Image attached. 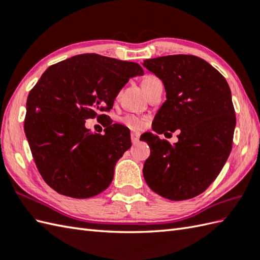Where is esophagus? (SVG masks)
Returning <instances> with one entry per match:
<instances>
[{"label": "esophagus", "instance_id": "esophagus-1", "mask_svg": "<svg viewBox=\"0 0 260 260\" xmlns=\"http://www.w3.org/2000/svg\"><path fill=\"white\" fill-rule=\"evenodd\" d=\"M131 140L133 144H136L137 142L140 140V134L139 133H135V132H132L131 133Z\"/></svg>", "mask_w": 260, "mask_h": 260}]
</instances>
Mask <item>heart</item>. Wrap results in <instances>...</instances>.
Here are the masks:
<instances>
[{"instance_id": "1", "label": "heart", "mask_w": 260, "mask_h": 260, "mask_svg": "<svg viewBox=\"0 0 260 260\" xmlns=\"http://www.w3.org/2000/svg\"><path fill=\"white\" fill-rule=\"evenodd\" d=\"M157 81H159V80L156 78V77H153V76L146 77V78L143 79V81H142L143 89H144V91L146 92L148 88H150L153 84H155V82H157ZM120 121H121V124H124L125 126H127L128 128H132V129H140L143 126V120L139 117H136V116H134V115H125L124 117H121Z\"/></svg>"}]
</instances>
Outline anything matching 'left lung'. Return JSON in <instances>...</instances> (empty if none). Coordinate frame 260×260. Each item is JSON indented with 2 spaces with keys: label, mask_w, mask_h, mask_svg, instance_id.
Here are the masks:
<instances>
[{
  "label": "left lung",
  "mask_w": 260,
  "mask_h": 260,
  "mask_svg": "<svg viewBox=\"0 0 260 260\" xmlns=\"http://www.w3.org/2000/svg\"><path fill=\"white\" fill-rule=\"evenodd\" d=\"M143 66L167 91L153 131L165 136L179 131L174 145L152 133L141 136L151 148L144 179L169 200L194 198L219 175L233 148L236 115L229 85L217 69L192 54L147 59Z\"/></svg>",
  "instance_id": "obj_1"
}]
</instances>
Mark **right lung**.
Listing matches in <instances>:
<instances>
[{
    "label": "right lung",
    "instance_id": "1",
    "mask_svg": "<svg viewBox=\"0 0 260 260\" xmlns=\"http://www.w3.org/2000/svg\"><path fill=\"white\" fill-rule=\"evenodd\" d=\"M139 63L85 53L50 66L26 99L24 132L39 173L66 197L87 199L106 190L116 162L131 147L127 127L105 113L129 78L143 75ZM97 118L104 135L84 126Z\"/></svg>",
    "mask_w": 260,
    "mask_h": 260
}]
</instances>
